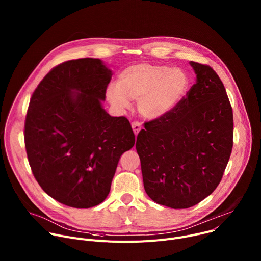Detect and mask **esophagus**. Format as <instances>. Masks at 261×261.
Returning a JSON list of instances; mask_svg holds the SVG:
<instances>
[{
    "instance_id": "esophagus-1",
    "label": "esophagus",
    "mask_w": 261,
    "mask_h": 261,
    "mask_svg": "<svg viewBox=\"0 0 261 261\" xmlns=\"http://www.w3.org/2000/svg\"><path fill=\"white\" fill-rule=\"evenodd\" d=\"M131 126H132V130H133V132H134V134L135 135H137L138 133H139V131L141 130V124L139 123V122H133L132 124H131Z\"/></svg>"
}]
</instances>
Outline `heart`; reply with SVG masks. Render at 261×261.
Segmentation results:
<instances>
[{"label": "heart", "instance_id": "heart-1", "mask_svg": "<svg viewBox=\"0 0 261 261\" xmlns=\"http://www.w3.org/2000/svg\"><path fill=\"white\" fill-rule=\"evenodd\" d=\"M189 88L190 79L181 69L137 63L119 74L117 86H109L105 97L109 104L121 110L130 107V100H137L139 114L155 121L174 110L187 96Z\"/></svg>", "mask_w": 261, "mask_h": 261}]
</instances>
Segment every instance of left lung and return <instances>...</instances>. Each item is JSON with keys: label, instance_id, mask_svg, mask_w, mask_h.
Wrapping results in <instances>:
<instances>
[{"label": "left lung", "instance_id": "left-lung-1", "mask_svg": "<svg viewBox=\"0 0 261 261\" xmlns=\"http://www.w3.org/2000/svg\"><path fill=\"white\" fill-rule=\"evenodd\" d=\"M196 84L167 116L145 123L136 140L143 187L153 201L188 208L211 195L228 163L232 108L217 73L190 62Z\"/></svg>", "mask_w": 261, "mask_h": 261}]
</instances>
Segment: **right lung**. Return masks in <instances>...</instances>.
Segmentation results:
<instances>
[{"mask_svg": "<svg viewBox=\"0 0 261 261\" xmlns=\"http://www.w3.org/2000/svg\"><path fill=\"white\" fill-rule=\"evenodd\" d=\"M113 71L100 59L55 67L30 101L24 142L35 178L46 194L76 208L103 202L123 153L135 136L129 121L102 106Z\"/></svg>", "mask_w": 261, "mask_h": 261, "instance_id": "right-lung-1", "label": "right lung"}]
</instances>
